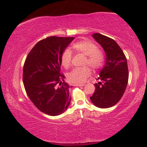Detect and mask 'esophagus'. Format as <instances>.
Instances as JSON below:
<instances>
[{
	"instance_id": "34e87169",
	"label": "esophagus",
	"mask_w": 147,
	"mask_h": 147,
	"mask_svg": "<svg viewBox=\"0 0 147 147\" xmlns=\"http://www.w3.org/2000/svg\"><path fill=\"white\" fill-rule=\"evenodd\" d=\"M74 86H85V84H76Z\"/></svg>"
}]
</instances>
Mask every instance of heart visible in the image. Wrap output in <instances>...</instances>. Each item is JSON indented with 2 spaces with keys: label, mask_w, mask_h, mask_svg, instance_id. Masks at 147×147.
<instances>
[{
  "label": "heart",
  "mask_w": 147,
  "mask_h": 147,
  "mask_svg": "<svg viewBox=\"0 0 147 147\" xmlns=\"http://www.w3.org/2000/svg\"><path fill=\"white\" fill-rule=\"evenodd\" d=\"M71 48L75 53L85 55L84 65H89L94 70H98L104 65V52L97 48V45L90 40H83L72 45ZM72 52L69 49H65L61 56V63L65 68L70 67L72 61ZM91 75V69L88 66L73 69L67 75L69 82L72 84H82L86 82L88 77Z\"/></svg>",
  "instance_id": "1"
}]
</instances>
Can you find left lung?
Listing matches in <instances>:
<instances>
[{"mask_svg":"<svg viewBox=\"0 0 147 147\" xmlns=\"http://www.w3.org/2000/svg\"><path fill=\"white\" fill-rule=\"evenodd\" d=\"M92 37L99 43L106 53V63L95 84V90L90 97L94 105L107 109L115 105L124 95L128 80L127 61L119 45L112 38L99 33Z\"/></svg>","mask_w":147,"mask_h":147,"instance_id":"1","label":"left lung"}]
</instances>
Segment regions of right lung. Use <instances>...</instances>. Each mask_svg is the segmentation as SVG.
I'll use <instances>...</instances> for the list:
<instances>
[{
    "label": "right lung",
    "instance_id": "right-lung-1",
    "mask_svg": "<svg viewBox=\"0 0 147 147\" xmlns=\"http://www.w3.org/2000/svg\"><path fill=\"white\" fill-rule=\"evenodd\" d=\"M74 37L50 36L38 41L29 52L23 80L27 95L37 109L51 116L62 114L70 105V86L60 72L62 52Z\"/></svg>",
    "mask_w": 147,
    "mask_h": 147
}]
</instances>
